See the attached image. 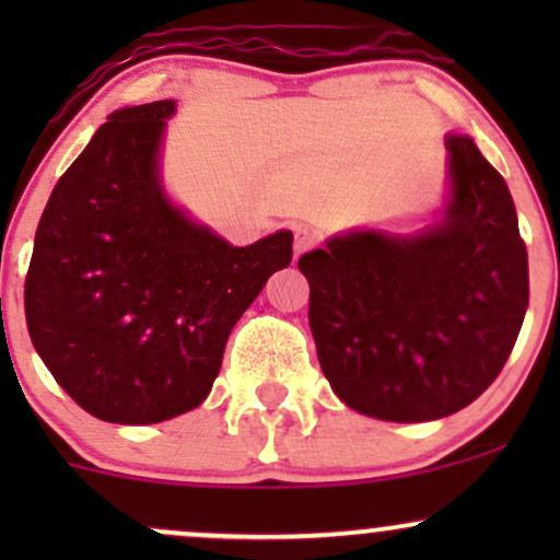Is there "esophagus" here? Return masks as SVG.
I'll return each instance as SVG.
<instances>
[{
	"label": "esophagus",
	"mask_w": 560,
	"mask_h": 560,
	"mask_svg": "<svg viewBox=\"0 0 560 560\" xmlns=\"http://www.w3.org/2000/svg\"><path fill=\"white\" fill-rule=\"evenodd\" d=\"M318 244V234L316 231H311V229H305V226H300L298 231H294V253L298 255H302V253H307V249H313Z\"/></svg>",
	"instance_id": "esophagus-1"
}]
</instances>
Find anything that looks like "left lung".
<instances>
[{"instance_id": "8db88e82", "label": "left lung", "mask_w": 560, "mask_h": 560, "mask_svg": "<svg viewBox=\"0 0 560 560\" xmlns=\"http://www.w3.org/2000/svg\"><path fill=\"white\" fill-rule=\"evenodd\" d=\"M453 197L442 223L400 240L339 236L302 255L318 363L339 400L382 421H434L500 371L529 305L516 208L468 137H447Z\"/></svg>"}]
</instances>
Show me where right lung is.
<instances>
[{"mask_svg":"<svg viewBox=\"0 0 560 560\" xmlns=\"http://www.w3.org/2000/svg\"><path fill=\"white\" fill-rule=\"evenodd\" d=\"M173 100L110 115L62 173L25 276L31 342L62 389L110 423L197 408L226 339L292 234L231 247L165 199L158 147Z\"/></svg>","mask_w":560,"mask_h":560,"instance_id":"1","label":"right lung"}]
</instances>
